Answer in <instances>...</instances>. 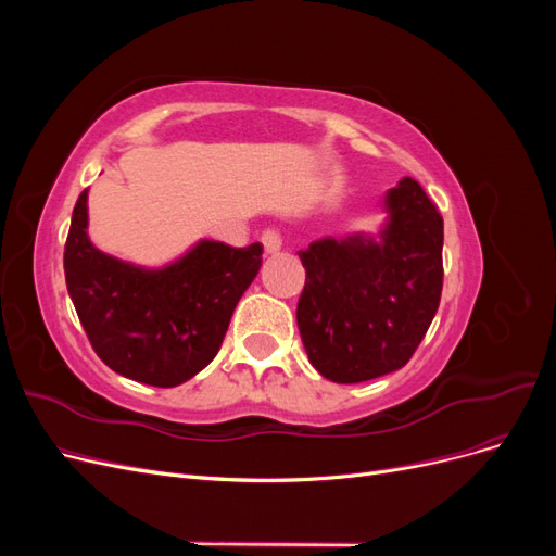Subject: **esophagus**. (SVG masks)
I'll use <instances>...</instances> for the list:
<instances>
[{"label":"esophagus","mask_w":556,"mask_h":556,"mask_svg":"<svg viewBox=\"0 0 556 556\" xmlns=\"http://www.w3.org/2000/svg\"><path fill=\"white\" fill-rule=\"evenodd\" d=\"M262 245H264L266 255H274V252H278L282 248V237L276 229H266L262 233Z\"/></svg>","instance_id":"obj_1"}]
</instances>
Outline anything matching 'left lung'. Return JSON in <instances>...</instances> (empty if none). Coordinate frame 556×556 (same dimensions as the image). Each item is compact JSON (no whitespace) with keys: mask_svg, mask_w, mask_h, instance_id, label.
<instances>
[{"mask_svg":"<svg viewBox=\"0 0 556 556\" xmlns=\"http://www.w3.org/2000/svg\"><path fill=\"white\" fill-rule=\"evenodd\" d=\"M378 239L350 233L299 250L306 285L296 325L311 364L331 382L406 366L441 304L443 217L413 178L384 194Z\"/></svg>","mask_w":556,"mask_h":556,"instance_id":"8db88e82","label":"left lung"}]
</instances>
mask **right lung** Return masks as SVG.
Returning a JSON list of instances; mask_svg holds the SVG:
<instances>
[{"mask_svg": "<svg viewBox=\"0 0 556 556\" xmlns=\"http://www.w3.org/2000/svg\"><path fill=\"white\" fill-rule=\"evenodd\" d=\"M260 266V243L208 239L162 268L111 257L88 237V190L64 245L66 290L99 359L153 387H176L213 362Z\"/></svg>", "mask_w": 556, "mask_h": 556, "instance_id": "obj_1", "label": "right lung"}]
</instances>
